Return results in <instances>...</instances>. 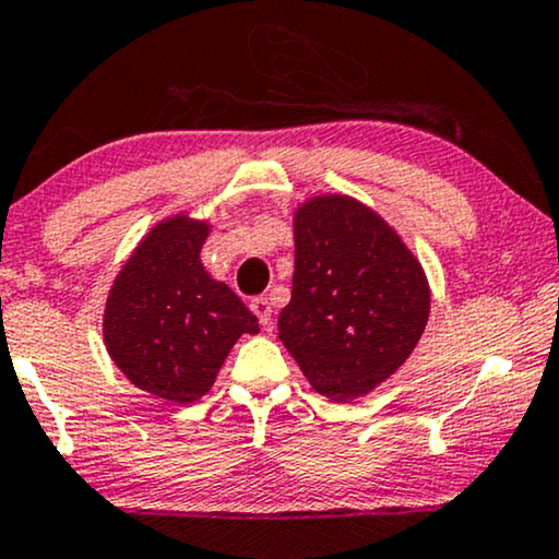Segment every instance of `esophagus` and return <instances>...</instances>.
Returning a JSON list of instances; mask_svg holds the SVG:
<instances>
[{
    "mask_svg": "<svg viewBox=\"0 0 559 559\" xmlns=\"http://www.w3.org/2000/svg\"><path fill=\"white\" fill-rule=\"evenodd\" d=\"M251 311L259 316L261 326H264L266 332H272V326H274V321H272V302H269L266 298H253L251 300Z\"/></svg>",
    "mask_w": 559,
    "mask_h": 559,
    "instance_id": "esophagus-1",
    "label": "esophagus"
}]
</instances>
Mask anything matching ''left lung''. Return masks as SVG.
Instances as JSON below:
<instances>
[{"label":"left lung","mask_w":559,"mask_h":559,"mask_svg":"<svg viewBox=\"0 0 559 559\" xmlns=\"http://www.w3.org/2000/svg\"><path fill=\"white\" fill-rule=\"evenodd\" d=\"M427 313L423 266L376 212L347 197L300 206L293 298L277 326L319 394L373 391L412 355Z\"/></svg>","instance_id":"obj_1"}]
</instances>
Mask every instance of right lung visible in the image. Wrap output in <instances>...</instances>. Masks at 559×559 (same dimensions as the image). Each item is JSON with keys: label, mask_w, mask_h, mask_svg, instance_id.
I'll return each instance as SVG.
<instances>
[{"label": "right lung", "mask_w": 559, "mask_h": 559, "mask_svg": "<svg viewBox=\"0 0 559 559\" xmlns=\"http://www.w3.org/2000/svg\"><path fill=\"white\" fill-rule=\"evenodd\" d=\"M206 225L170 217L150 230L106 302V347L136 389L189 404L215 383L219 365L259 319L230 287L204 272Z\"/></svg>", "instance_id": "right-lung-1"}]
</instances>
